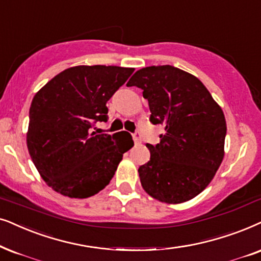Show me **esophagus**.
<instances>
[{"label":"esophagus","instance_id":"esophagus-1","mask_svg":"<svg viewBox=\"0 0 261 261\" xmlns=\"http://www.w3.org/2000/svg\"><path fill=\"white\" fill-rule=\"evenodd\" d=\"M133 140L135 144H140L141 140H140V137H139V133H134L133 134Z\"/></svg>","mask_w":261,"mask_h":261}]
</instances>
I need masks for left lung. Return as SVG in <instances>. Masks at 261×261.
Instances as JSON below:
<instances>
[{
  "instance_id": "1",
  "label": "left lung",
  "mask_w": 261,
  "mask_h": 261,
  "mask_svg": "<svg viewBox=\"0 0 261 261\" xmlns=\"http://www.w3.org/2000/svg\"><path fill=\"white\" fill-rule=\"evenodd\" d=\"M143 90L153 124H163L161 143L147 144L151 157L139 168L152 198L180 204L212 181L224 157L226 122L221 107L197 76L174 66H151L127 83Z\"/></svg>"
}]
</instances>
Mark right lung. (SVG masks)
Returning <instances> with one entry per match:
<instances>
[{
	"label": "right lung",
	"mask_w": 261,
	"mask_h": 261,
	"mask_svg": "<svg viewBox=\"0 0 261 261\" xmlns=\"http://www.w3.org/2000/svg\"><path fill=\"white\" fill-rule=\"evenodd\" d=\"M134 68L76 66L64 69L33 97L27 148L49 187L69 198L84 199L101 191L116 171L132 135L93 132L107 122V101Z\"/></svg>",
	"instance_id": "obj_1"
}]
</instances>
